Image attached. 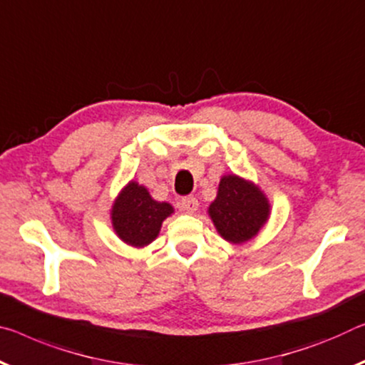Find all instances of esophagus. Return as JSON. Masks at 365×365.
<instances>
[{
  "label": "esophagus",
  "mask_w": 365,
  "mask_h": 365,
  "mask_svg": "<svg viewBox=\"0 0 365 365\" xmlns=\"http://www.w3.org/2000/svg\"><path fill=\"white\" fill-rule=\"evenodd\" d=\"M178 207L185 212L193 214L198 210V200H196L195 196H185V198L180 200V203H178Z\"/></svg>",
  "instance_id": "1"
}]
</instances>
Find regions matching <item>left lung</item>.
Listing matches in <instances>:
<instances>
[{"instance_id":"obj_1","label":"left lung","mask_w":365,"mask_h":365,"mask_svg":"<svg viewBox=\"0 0 365 365\" xmlns=\"http://www.w3.org/2000/svg\"><path fill=\"white\" fill-rule=\"evenodd\" d=\"M207 212L221 237L232 244H244L268 221L269 203L253 183L237 175H224Z\"/></svg>"}]
</instances>
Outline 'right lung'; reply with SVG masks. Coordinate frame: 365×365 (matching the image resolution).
I'll return each mask as SVG.
<instances>
[{
  "mask_svg": "<svg viewBox=\"0 0 365 365\" xmlns=\"http://www.w3.org/2000/svg\"><path fill=\"white\" fill-rule=\"evenodd\" d=\"M173 212L169 203H159L143 185L130 182L112 207V224L117 235L131 247H144L158 237L162 221Z\"/></svg>",
  "mask_w": 365,
  "mask_h": 365,
  "instance_id": "right-lung-1",
  "label": "right lung"
}]
</instances>
